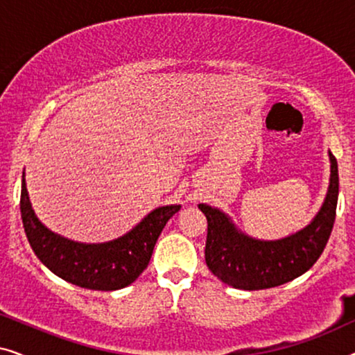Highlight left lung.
<instances>
[{"label": "left lung", "mask_w": 355, "mask_h": 355, "mask_svg": "<svg viewBox=\"0 0 355 355\" xmlns=\"http://www.w3.org/2000/svg\"><path fill=\"white\" fill-rule=\"evenodd\" d=\"M331 176L320 211L304 230L283 239L260 241L237 230L225 211L200 203L208 223L205 261L227 286L244 291L276 288L304 275L320 259L336 218L338 162L329 152Z\"/></svg>", "instance_id": "left-lung-1"}]
</instances>
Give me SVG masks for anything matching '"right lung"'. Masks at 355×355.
<instances>
[{"label": "right lung", "instance_id": "add662e5", "mask_svg": "<svg viewBox=\"0 0 355 355\" xmlns=\"http://www.w3.org/2000/svg\"><path fill=\"white\" fill-rule=\"evenodd\" d=\"M179 210L181 205L155 208L128 234L101 244H84L66 239L42 225L32 210L22 176L21 216L32 250L56 276L85 289L116 291L134 283L148 266L163 227Z\"/></svg>", "mask_w": 355, "mask_h": 355}]
</instances>
